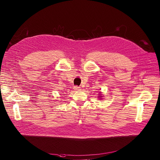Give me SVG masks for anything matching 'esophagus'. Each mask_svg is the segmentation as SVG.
<instances>
[{"instance_id":"1","label":"esophagus","mask_w":160,"mask_h":160,"mask_svg":"<svg viewBox=\"0 0 160 160\" xmlns=\"http://www.w3.org/2000/svg\"><path fill=\"white\" fill-rule=\"evenodd\" d=\"M73 89H74V90H75V91H80V90H81L80 88L79 87H78V86H75L74 88H73Z\"/></svg>"}]
</instances>
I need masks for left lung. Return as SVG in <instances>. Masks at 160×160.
I'll return each mask as SVG.
<instances>
[{"mask_svg":"<svg viewBox=\"0 0 160 160\" xmlns=\"http://www.w3.org/2000/svg\"><path fill=\"white\" fill-rule=\"evenodd\" d=\"M98 97H99L98 98H99V99H102V98H101V97H102V95L101 94V93H99V96H98Z\"/></svg>","mask_w":160,"mask_h":160,"instance_id":"obj_1","label":"left lung"}]
</instances>
